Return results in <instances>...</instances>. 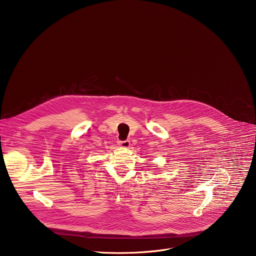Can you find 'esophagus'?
<instances>
[{"mask_svg":"<svg viewBox=\"0 0 256 256\" xmlns=\"http://www.w3.org/2000/svg\"><path fill=\"white\" fill-rule=\"evenodd\" d=\"M119 145L123 148H129L130 146V141L128 140H125V141H120L119 142Z\"/></svg>","mask_w":256,"mask_h":256,"instance_id":"34e87169","label":"esophagus"}]
</instances>
